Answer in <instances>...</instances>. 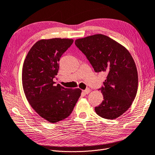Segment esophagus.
<instances>
[{"instance_id":"obj_1","label":"esophagus","mask_w":155,"mask_h":155,"mask_svg":"<svg viewBox=\"0 0 155 155\" xmlns=\"http://www.w3.org/2000/svg\"><path fill=\"white\" fill-rule=\"evenodd\" d=\"M90 91H91L90 89H89V88H87V89H86L85 90H84V91H83V93H84V94H89V93H90Z\"/></svg>"}]
</instances>
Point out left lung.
<instances>
[{
  "label": "left lung",
  "instance_id": "8db88e82",
  "mask_svg": "<svg viewBox=\"0 0 155 155\" xmlns=\"http://www.w3.org/2000/svg\"><path fill=\"white\" fill-rule=\"evenodd\" d=\"M74 43L95 72L107 73L99 89L104 100L95 107L96 114L107 119L121 116L132 104L138 89V73L133 57L123 46L103 34L78 39Z\"/></svg>",
  "mask_w": 155,
  "mask_h": 155
}]
</instances>
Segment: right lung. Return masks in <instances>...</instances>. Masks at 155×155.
<instances>
[{"label": "right lung", "mask_w": 155, "mask_h": 155, "mask_svg": "<svg viewBox=\"0 0 155 155\" xmlns=\"http://www.w3.org/2000/svg\"><path fill=\"white\" fill-rule=\"evenodd\" d=\"M71 39H41L28 51L22 69V85L29 104L39 116L51 123L71 114L82 91L55 85L62 55L70 47Z\"/></svg>", "instance_id": "1"}]
</instances>
